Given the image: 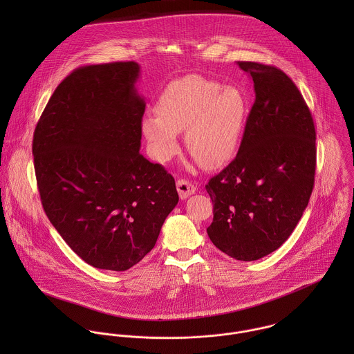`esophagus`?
I'll return each mask as SVG.
<instances>
[{"instance_id":"obj_1","label":"esophagus","mask_w":354,"mask_h":354,"mask_svg":"<svg viewBox=\"0 0 354 354\" xmlns=\"http://www.w3.org/2000/svg\"><path fill=\"white\" fill-rule=\"evenodd\" d=\"M196 185L192 184L191 181H187V180H178L177 181V191H178V195L180 198L184 201V199H188L191 195H194L196 192Z\"/></svg>"}]
</instances>
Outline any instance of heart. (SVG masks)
<instances>
[{
  "label": "heart",
  "mask_w": 354,
  "mask_h": 354,
  "mask_svg": "<svg viewBox=\"0 0 354 354\" xmlns=\"http://www.w3.org/2000/svg\"><path fill=\"white\" fill-rule=\"evenodd\" d=\"M155 113L143 117L142 132L158 162H167L178 152V133L185 131L189 153L205 169H216L240 150L248 101L236 86L188 75L167 84Z\"/></svg>",
  "instance_id": "obj_1"
}]
</instances>
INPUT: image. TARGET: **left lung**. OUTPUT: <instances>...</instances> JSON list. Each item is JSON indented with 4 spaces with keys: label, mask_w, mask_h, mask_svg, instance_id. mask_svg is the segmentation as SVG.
Here are the masks:
<instances>
[{
    "label": "left lung",
    "mask_w": 354,
    "mask_h": 354,
    "mask_svg": "<svg viewBox=\"0 0 354 354\" xmlns=\"http://www.w3.org/2000/svg\"><path fill=\"white\" fill-rule=\"evenodd\" d=\"M253 80L254 102L237 156L205 189L214 204L212 244L241 261L278 250L308 205L316 170V132L309 107L281 69L239 61Z\"/></svg>",
    "instance_id": "left-lung-1"
}]
</instances>
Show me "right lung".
<instances>
[{
    "label": "right lung",
    "mask_w": 354,
    "mask_h": 354,
    "mask_svg": "<svg viewBox=\"0 0 354 354\" xmlns=\"http://www.w3.org/2000/svg\"><path fill=\"white\" fill-rule=\"evenodd\" d=\"M133 61L86 65L54 90L34 132L44 209L93 267L125 271L151 251L178 203L171 174L140 150L146 102Z\"/></svg>",
    "instance_id": "obj_1"
}]
</instances>
